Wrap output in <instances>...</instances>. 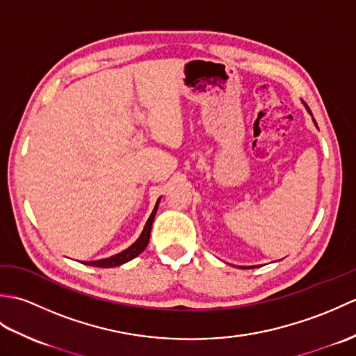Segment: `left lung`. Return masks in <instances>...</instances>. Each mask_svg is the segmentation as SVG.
<instances>
[{"label":"left lung","mask_w":356,"mask_h":356,"mask_svg":"<svg viewBox=\"0 0 356 356\" xmlns=\"http://www.w3.org/2000/svg\"><path fill=\"white\" fill-rule=\"evenodd\" d=\"M303 104H305V102H303ZM305 107L307 108V111H309V113H311V110H309V107H307V105H306V104H305ZM311 115H312V113H311ZM312 119H314V118H312ZM314 122H315V119H314ZM315 125H316V122H315ZM245 269H246V268H245Z\"/></svg>","instance_id":"1"}]
</instances>
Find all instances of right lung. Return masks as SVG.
<instances>
[{"instance_id": "obj_1", "label": "right lung", "mask_w": 356, "mask_h": 356, "mask_svg": "<svg viewBox=\"0 0 356 356\" xmlns=\"http://www.w3.org/2000/svg\"><path fill=\"white\" fill-rule=\"evenodd\" d=\"M159 202H161V197L157 199L156 202V207L153 209V213L148 217V220L143 226V231L139 236V238L134 241V243L124 249L122 252H119L116 255H111L108 259H102V260H95V261H86L87 266H95V268H115V266H120V264H124L127 261L133 260L134 257H138L140 252H143V249L147 248L148 241H149V234H151V226H153V220H154V216H156V211L159 207Z\"/></svg>"}]
</instances>
